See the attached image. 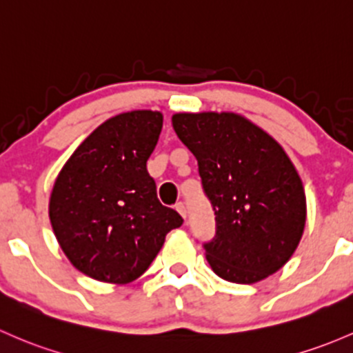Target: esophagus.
I'll return each mask as SVG.
<instances>
[{"label": "esophagus", "instance_id": "obj_1", "mask_svg": "<svg viewBox=\"0 0 353 353\" xmlns=\"http://www.w3.org/2000/svg\"><path fill=\"white\" fill-rule=\"evenodd\" d=\"M176 210L179 211V214H181V216H183L184 220H186V216H188V211H186V206H184V203H177V205H176Z\"/></svg>", "mask_w": 353, "mask_h": 353}]
</instances>
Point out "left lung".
<instances>
[{
  "label": "left lung",
  "mask_w": 353,
  "mask_h": 353,
  "mask_svg": "<svg viewBox=\"0 0 353 353\" xmlns=\"http://www.w3.org/2000/svg\"><path fill=\"white\" fill-rule=\"evenodd\" d=\"M172 127L194 154L216 235L206 261L221 279L254 284L272 276L298 248L306 196L284 148L242 114L176 113Z\"/></svg>",
  "instance_id": "left-lung-1"
}]
</instances>
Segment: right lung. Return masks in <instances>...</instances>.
Returning a JSON list of instances; mask_svg holds the SVG:
<instances>
[{
  "mask_svg": "<svg viewBox=\"0 0 353 353\" xmlns=\"http://www.w3.org/2000/svg\"><path fill=\"white\" fill-rule=\"evenodd\" d=\"M161 111L135 110L99 125L74 150L50 192L52 230L70 264L110 284L148 269L170 230L183 225L157 199L147 161L162 130Z\"/></svg>",
  "mask_w": 353,
  "mask_h": 353,
  "instance_id": "obj_1",
  "label": "right lung"
}]
</instances>
